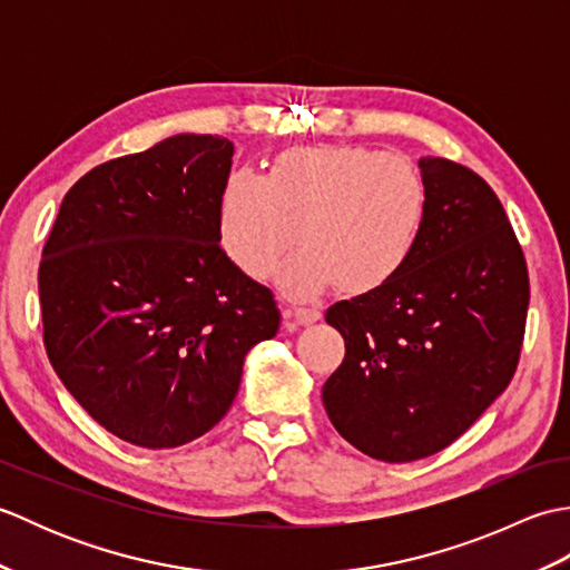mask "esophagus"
Here are the masks:
<instances>
[{
    "instance_id": "obj_1",
    "label": "esophagus",
    "mask_w": 570,
    "mask_h": 570,
    "mask_svg": "<svg viewBox=\"0 0 570 570\" xmlns=\"http://www.w3.org/2000/svg\"><path fill=\"white\" fill-rule=\"evenodd\" d=\"M286 316H292L301 325H311L321 321V311L318 308H308V306H288Z\"/></svg>"
}]
</instances>
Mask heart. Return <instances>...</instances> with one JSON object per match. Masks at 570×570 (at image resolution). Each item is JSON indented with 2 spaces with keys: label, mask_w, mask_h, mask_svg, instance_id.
<instances>
[{
  "label": "heart",
  "mask_w": 570,
  "mask_h": 570,
  "mask_svg": "<svg viewBox=\"0 0 570 570\" xmlns=\"http://www.w3.org/2000/svg\"><path fill=\"white\" fill-rule=\"evenodd\" d=\"M429 190L404 156L313 147L276 156L266 176L233 171L217 200V237L252 278H269L292 247L282 286L316 296L341 284L372 294L406 269L426 220Z\"/></svg>",
  "instance_id": "heart-1"
}]
</instances>
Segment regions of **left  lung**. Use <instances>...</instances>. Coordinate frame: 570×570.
<instances>
[{
	"label": "left lung",
	"instance_id": "1",
	"mask_svg": "<svg viewBox=\"0 0 570 570\" xmlns=\"http://www.w3.org/2000/svg\"><path fill=\"white\" fill-rule=\"evenodd\" d=\"M426 220L394 282L337 301L345 360L323 384L337 433L384 463L443 451L512 382L529 272L500 198L468 166L423 156Z\"/></svg>",
	"mask_w": 570,
	"mask_h": 570
}]
</instances>
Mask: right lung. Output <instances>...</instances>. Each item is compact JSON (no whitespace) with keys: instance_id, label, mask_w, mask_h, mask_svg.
I'll use <instances>...</instances> for the list:
<instances>
[{"instance_id":"1","label":"right lung","mask_w":570,"mask_h":570,"mask_svg":"<svg viewBox=\"0 0 570 570\" xmlns=\"http://www.w3.org/2000/svg\"><path fill=\"white\" fill-rule=\"evenodd\" d=\"M233 141L176 135L72 186L39 264L48 360L117 439L176 448L233 406L249 347L278 331L269 288L229 262L217 200Z\"/></svg>"}]
</instances>
